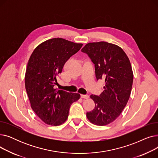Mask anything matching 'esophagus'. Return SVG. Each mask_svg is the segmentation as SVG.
<instances>
[{
    "label": "esophagus",
    "mask_w": 158,
    "mask_h": 158,
    "mask_svg": "<svg viewBox=\"0 0 158 158\" xmlns=\"http://www.w3.org/2000/svg\"><path fill=\"white\" fill-rule=\"evenodd\" d=\"M81 98H82L87 99L89 98V96L88 95H81Z\"/></svg>",
    "instance_id": "34e87169"
}]
</instances>
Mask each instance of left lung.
Segmentation results:
<instances>
[{"mask_svg": "<svg viewBox=\"0 0 158 158\" xmlns=\"http://www.w3.org/2000/svg\"><path fill=\"white\" fill-rule=\"evenodd\" d=\"M81 51L95 64L97 80L105 81L102 94L90 95L95 106L86 113L87 118L97 126L107 125L119 117L130 97L133 82L130 61L121 47L106 41L88 43Z\"/></svg>", "mask_w": 158, "mask_h": 158, "instance_id": "left-lung-1", "label": "left lung"}]
</instances>
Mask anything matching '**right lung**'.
I'll list each match as a JSON object with an SVG mask.
<instances>
[{
  "label": "right lung",
  "instance_id": "1",
  "mask_svg": "<svg viewBox=\"0 0 158 158\" xmlns=\"http://www.w3.org/2000/svg\"><path fill=\"white\" fill-rule=\"evenodd\" d=\"M82 46L63 38H52L36 47L30 56L25 75L26 89L31 108L48 125L63 123L71 104L81 97L77 93L55 89L54 86L64 63Z\"/></svg>",
  "mask_w": 158,
  "mask_h": 158
}]
</instances>
